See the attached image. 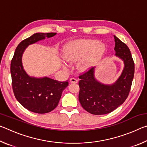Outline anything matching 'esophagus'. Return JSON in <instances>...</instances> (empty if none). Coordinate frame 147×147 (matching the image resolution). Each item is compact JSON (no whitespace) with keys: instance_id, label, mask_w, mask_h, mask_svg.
Wrapping results in <instances>:
<instances>
[{"instance_id":"esophagus-1","label":"esophagus","mask_w":147,"mask_h":147,"mask_svg":"<svg viewBox=\"0 0 147 147\" xmlns=\"http://www.w3.org/2000/svg\"><path fill=\"white\" fill-rule=\"evenodd\" d=\"M70 82L71 83H74V84H76L77 82H78V80L74 78H71L70 79Z\"/></svg>"}]
</instances>
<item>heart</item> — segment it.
Listing matches in <instances>:
<instances>
[{
	"label": "heart",
	"mask_w": 147,
	"mask_h": 147,
	"mask_svg": "<svg viewBox=\"0 0 147 147\" xmlns=\"http://www.w3.org/2000/svg\"><path fill=\"white\" fill-rule=\"evenodd\" d=\"M104 47L98 45L96 41L78 40L69 44L64 51V58L66 61H62L63 69L70 67L69 63L80 61L78 67L80 71H87L93 67L98 57L102 53Z\"/></svg>",
	"instance_id": "b5f03b06"
}]
</instances>
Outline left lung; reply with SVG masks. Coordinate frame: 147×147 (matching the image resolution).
<instances>
[{"label": "left lung", "instance_id": "left-lung-1", "mask_svg": "<svg viewBox=\"0 0 147 147\" xmlns=\"http://www.w3.org/2000/svg\"><path fill=\"white\" fill-rule=\"evenodd\" d=\"M115 55L123 59L124 67L115 83L106 85L94 78V67L79 76L78 99L82 108L93 115H104L121 106L130 93L134 75V62L128 46L114 36Z\"/></svg>", "mask_w": 147, "mask_h": 147}]
</instances>
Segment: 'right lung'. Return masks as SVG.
<instances>
[{"label":"right lung","instance_id":"add662e5","mask_svg":"<svg viewBox=\"0 0 147 147\" xmlns=\"http://www.w3.org/2000/svg\"><path fill=\"white\" fill-rule=\"evenodd\" d=\"M56 33H36L24 39L17 47L11 61L10 71L12 88L17 101L32 112L46 113L58 106L62 91L68 86V80H58L43 77L28 76L22 64V56L28 45L45 38H51Z\"/></svg>","mask_w":147,"mask_h":147}]
</instances>
